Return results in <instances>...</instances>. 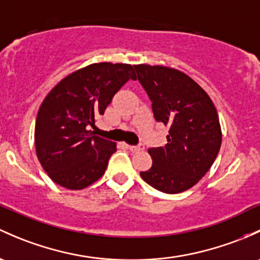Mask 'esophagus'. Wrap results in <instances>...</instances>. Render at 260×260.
<instances>
[{
  "instance_id": "34e87169",
  "label": "esophagus",
  "mask_w": 260,
  "mask_h": 260,
  "mask_svg": "<svg viewBox=\"0 0 260 260\" xmlns=\"http://www.w3.org/2000/svg\"><path fill=\"white\" fill-rule=\"evenodd\" d=\"M127 147H128V149H129V151L133 152V153L141 152V151H143V149H144V147L142 146V144H138V146H127Z\"/></svg>"
}]
</instances>
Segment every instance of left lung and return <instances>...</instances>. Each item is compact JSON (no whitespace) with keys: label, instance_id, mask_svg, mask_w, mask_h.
<instances>
[{"label":"left lung","instance_id":"8db88e82","mask_svg":"<svg viewBox=\"0 0 260 260\" xmlns=\"http://www.w3.org/2000/svg\"><path fill=\"white\" fill-rule=\"evenodd\" d=\"M154 118L169 125L168 143L149 148L152 167L141 177L168 194L184 192L206 176L222 144V128L210 97L194 80L176 68L136 64Z\"/></svg>","mask_w":260,"mask_h":260}]
</instances>
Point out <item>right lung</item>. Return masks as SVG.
Wrapping results in <instances>:
<instances>
[{"label": "right lung", "instance_id": "obj_1", "mask_svg": "<svg viewBox=\"0 0 260 260\" xmlns=\"http://www.w3.org/2000/svg\"><path fill=\"white\" fill-rule=\"evenodd\" d=\"M129 78H136L131 64L92 63L66 76L46 95L37 113L35 146L56 184L80 190L105 174L117 144L89 128Z\"/></svg>", "mask_w": 260, "mask_h": 260}]
</instances>
